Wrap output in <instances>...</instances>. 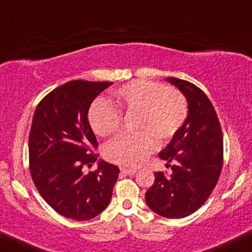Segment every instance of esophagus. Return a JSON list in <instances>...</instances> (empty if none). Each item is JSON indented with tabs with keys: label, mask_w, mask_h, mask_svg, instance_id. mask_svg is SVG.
<instances>
[{
	"label": "esophagus",
	"mask_w": 252,
	"mask_h": 252,
	"mask_svg": "<svg viewBox=\"0 0 252 252\" xmlns=\"http://www.w3.org/2000/svg\"><path fill=\"white\" fill-rule=\"evenodd\" d=\"M121 173L126 174V175H134L136 173L135 168H121Z\"/></svg>",
	"instance_id": "1"
}]
</instances>
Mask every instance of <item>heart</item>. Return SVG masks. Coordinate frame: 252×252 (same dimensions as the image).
I'll list each match as a JSON object with an SVG mask.
<instances>
[{"label": "heart", "mask_w": 252, "mask_h": 252, "mask_svg": "<svg viewBox=\"0 0 252 252\" xmlns=\"http://www.w3.org/2000/svg\"><path fill=\"white\" fill-rule=\"evenodd\" d=\"M97 100L89 112V123L99 136L119 131L121 114H136L135 135H120L104 148L105 158L123 166H136L181 128L188 117V102L181 92L150 80H134L118 89L111 99Z\"/></svg>", "instance_id": "b5f03b06"}]
</instances>
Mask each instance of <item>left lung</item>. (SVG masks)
Returning <instances> with one entry per match:
<instances>
[{
    "mask_svg": "<svg viewBox=\"0 0 252 252\" xmlns=\"http://www.w3.org/2000/svg\"><path fill=\"white\" fill-rule=\"evenodd\" d=\"M188 102V117L159 158L170 166L172 175L157 172L146 191L147 206L167 219H182L195 213L212 194L223 163V135L212 101L196 85L166 78ZM172 162L173 164L169 165Z\"/></svg>",
    "mask_w": 252,
    "mask_h": 252,
    "instance_id": "obj_1",
    "label": "left lung"
}]
</instances>
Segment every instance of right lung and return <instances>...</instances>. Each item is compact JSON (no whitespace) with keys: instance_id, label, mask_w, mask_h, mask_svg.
<instances>
[{"instance_id":"right-lung-1","label":"right lung","mask_w":252,"mask_h":252,"mask_svg":"<svg viewBox=\"0 0 252 252\" xmlns=\"http://www.w3.org/2000/svg\"><path fill=\"white\" fill-rule=\"evenodd\" d=\"M110 82L72 80L40 100L29 135V163L40 196L55 212L67 219L86 221L106 209L120 170L104 160L98 168L83 173L99 154L88 113Z\"/></svg>"}]
</instances>
